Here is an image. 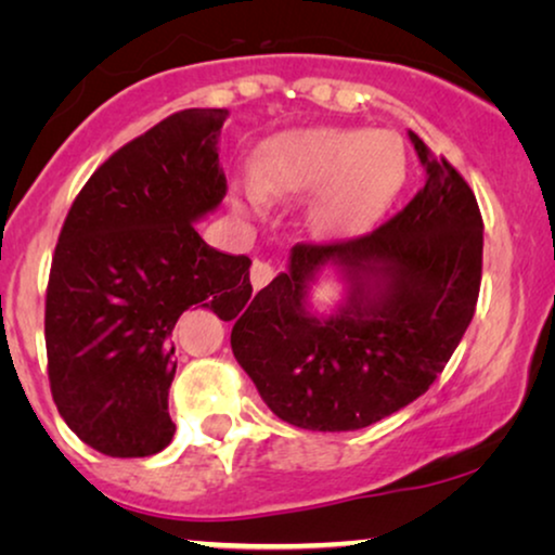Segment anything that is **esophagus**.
Listing matches in <instances>:
<instances>
[{
    "label": "esophagus",
    "mask_w": 555,
    "mask_h": 555,
    "mask_svg": "<svg viewBox=\"0 0 555 555\" xmlns=\"http://www.w3.org/2000/svg\"><path fill=\"white\" fill-rule=\"evenodd\" d=\"M272 275H275V270H272L270 262L255 260L253 262V270H249V283H253L255 291H262V287L272 280Z\"/></svg>",
    "instance_id": "esophagus-1"
}]
</instances>
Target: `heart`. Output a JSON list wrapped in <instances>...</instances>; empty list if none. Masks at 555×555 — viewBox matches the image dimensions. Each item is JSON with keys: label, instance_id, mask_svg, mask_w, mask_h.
<instances>
[{"label": "heart", "instance_id": "obj_1", "mask_svg": "<svg viewBox=\"0 0 555 555\" xmlns=\"http://www.w3.org/2000/svg\"><path fill=\"white\" fill-rule=\"evenodd\" d=\"M404 181V146L393 133L300 128L264 143L253 179L234 189L232 204L240 211H260L268 202L308 194L302 204L308 234L321 242H348L384 217Z\"/></svg>", "mask_w": 555, "mask_h": 555}]
</instances>
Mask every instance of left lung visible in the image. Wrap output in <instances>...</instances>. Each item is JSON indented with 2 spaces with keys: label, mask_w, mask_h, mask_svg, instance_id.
<instances>
[{
  "label": "left lung",
  "mask_w": 555,
  "mask_h": 555,
  "mask_svg": "<svg viewBox=\"0 0 555 555\" xmlns=\"http://www.w3.org/2000/svg\"><path fill=\"white\" fill-rule=\"evenodd\" d=\"M424 189L391 222L340 245H295L287 270L234 321V359L280 420L313 431L371 427L442 374L475 315L482 217L467 181L420 135ZM341 285L315 311L312 287Z\"/></svg>",
  "instance_id": "1"
}]
</instances>
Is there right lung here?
<instances>
[{
	"label": "right lung",
	"instance_id": "add662e5",
	"mask_svg": "<svg viewBox=\"0 0 555 555\" xmlns=\"http://www.w3.org/2000/svg\"><path fill=\"white\" fill-rule=\"evenodd\" d=\"M230 113L189 108L116 151L73 202L52 257L44 344L57 412L108 457L169 447L173 325L192 306L234 318L249 264L209 247L196 222L219 209V135Z\"/></svg>",
	"mask_w": 555,
	"mask_h": 555
}]
</instances>
